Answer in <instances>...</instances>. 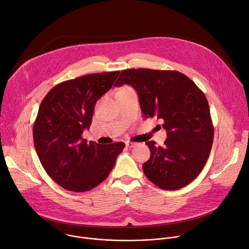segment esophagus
<instances>
[{"label":"esophagus","instance_id":"esophagus-1","mask_svg":"<svg viewBox=\"0 0 249 249\" xmlns=\"http://www.w3.org/2000/svg\"><path fill=\"white\" fill-rule=\"evenodd\" d=\"M137 144L136 143H132V142H126V147L127 148H134Z\"/></svg>","mask_w":249,"mask_h":249}]
</instances>
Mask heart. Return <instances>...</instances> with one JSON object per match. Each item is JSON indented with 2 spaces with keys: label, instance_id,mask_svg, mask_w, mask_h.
Here are the masks:
<instances>
[{
  "label": "heart",
  "instance_id": "heart-1",
  "mask_svg": "<svg viewBox=\"0 0 249 249\" xmlns=\"http://www.w3.org/2000/svg\"><path fill=\"white\" fill-rule=\"evenodd\" d=\"M123 90H130V89H123Z\"/></svg>",
  "mask_w": 249,
  "mask_h": 249
}]
</instances>
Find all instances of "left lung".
<instances>
[{
    "label": "left lung",
    "mask_w": 249,
    "mask_h": 249,
    "mask_svg": "<svg viewBox=\"0 0 249 249\" xmlns=\"http://www.w3.org/2000/svg\"><path fill=\"white\" fill-rule=\"evenodd\" d=\"M124 85L136 89L143 116L161 120L167 132L163 147L146 143L151 151L143 164L148 179L164 190L188 185L205 166L214 139L204 92L177 71L124 70L114 86Z\"/></svg>",
    "instance_id": "left-lung-1"
}]
</instances>
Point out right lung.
<instances>
[{
  "mask_svg": "<svg viewBox=\"0 0 249 249\" xmlns=\"http://www.w3.org/2000/svg\"><path fill=\"white\" fill-rule=\"evenodd\" d=\"M119 71L89 74L65 81L43 98L33 125V143L51 178L63 188L85 192L100 184L112 170L122 142L110 145L88 143L82 138L89 129L96 101L107 92Z\"/></svg>",
  "mask_w": 249,
  "mask_h": 249,
  "instance_id": "obj_1",
  "label": "right lung"
}]
</instances>
